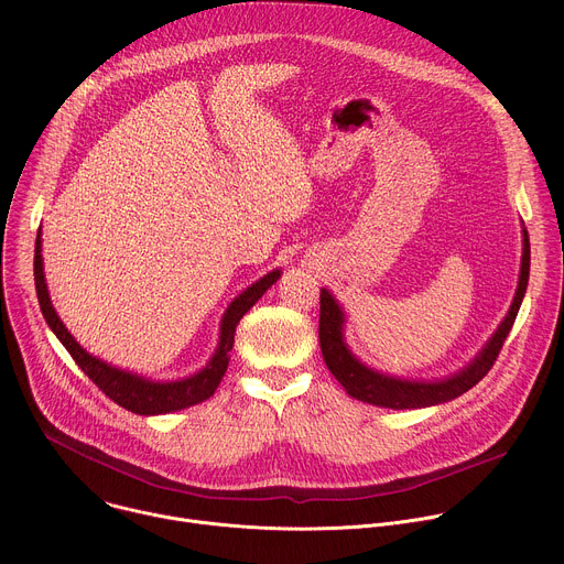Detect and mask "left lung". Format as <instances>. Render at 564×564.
Instances as JSON below:
<instances>
[{
    "instance_id": "1",
    "label": "left lung",
    "mask_w": 564,
    "mask_h": 564,
    "mask_svg": "<svg viewBox=\"0 0 564 564\" xmlns=\"http://www.w3.org/2000/svg\"><path fill=\"white\" fill-rule=\"evenodd\" d=\"M529 263H531L529 234L522 227V263H520V276H518V288H516L511 307L502 318L498 330L485 344V348L473 357V361H468L462 370L453 372L451 377L429 379V381L406 379V377H394L366 366L361 359L355 357V352L346 344V337H344L346 312L328 288H321V316H318L321 355H324L328 370L346 388V392L359 401H366V404L392 409V411L429 409V406L446 404V401L470 390L491 370L496 357L502 350L507 335L513 328L518 310L522 305L527 283H529Z\"/></svg>"
}]
</instances>
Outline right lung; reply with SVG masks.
Wrapping results in <instances>:
<instances>
[{
  "mask_svg": "<svg viewBox=\"0 0 564 564\" xmlns=\"http://www.w3.org/2000/svg\"><path fill=\"white\" fill-rule=\"evenodd\" d=\"M33 265H35V290H37L40 310L46 318L48 328L53 330V335L62 341V346L68 350V355L75 359V364L83 368V372L109 399H113L118 406H122L135 415H144V417L167 415L174 411L189 409L194 404H200V401L209 399L216 392V388L229 366V352L234 348V335H236L238 321L243 318V314L268 292V288H272L281 279V270L276 268V270L268 272L265 276H261L257 283H252L250 288H246L227 305V310L223 312V318H220L218 346H216L214 355L209 357L207 366H203L198 372H194L189 377L158 381V379H149V377L131 372V370L116 368V366L107 364L105 359L94 357L91 352H87L75 341V337L62 324V318L57 316V312L51 303V296H48L46 276H44V259H42V229L37 231V240H35V263Z\"/></svg>",
  "mask_w": 564,
  "mask_h": 564,
  "instance_id": "add662e5",
  "label": "right lung"
}]
</instances>
